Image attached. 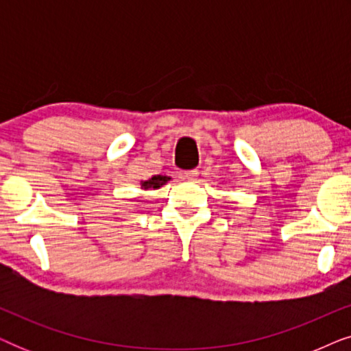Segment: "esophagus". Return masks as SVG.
Returning <instances> with one entry per match:
<instances>
[{
	"label": "esophagus",
	"instance_id": "1",
	"mask_svg": "<svg viewBox=\"0 0 351 351\" xmlns=\"http://www.w3.org/2000/svg\"><path fill=\"white\" fill-rule=\"evenodd\" d=\"M182 177H184V179H186V180H195L196 177H198V171H196V169L185 171V172H182Z\"/></svg>",
	"mask_w": 351,
	"mask_h": 351
}]
</instances>
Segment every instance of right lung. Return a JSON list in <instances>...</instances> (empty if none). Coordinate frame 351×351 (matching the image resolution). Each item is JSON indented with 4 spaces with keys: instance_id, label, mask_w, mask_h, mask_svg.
Instances as JSON below:
<instances>
[{
    "instance_id": "1",
    "label": "right lung",
    "mask_w": 351,
    "mask_h": 351,
    "mask_svg": "<svg viewBox=\"0 0 351 351\" xmlns=\"http://www.w3.org/2000/svg\"><path fill=\"white\" fill-rule=\"evenodd\" d=\"M167 177L166 176H153L152 179L142 182V189H160L162 184H166Z\"/></svg>"
}]
</instances>
